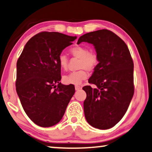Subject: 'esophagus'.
Here are the masks:
<instances>
[{"label": "esophagus", "mask_w": 152, "mask_h": 152, "mask_svg": "<svg viewBox=\"0 0 152 152\" xmlns=\"http://www.w3.org/2000/svg\"><path fill=\"white\" fill-rule=\"evenodd\" d=\"M75 88L76 91H78V90H80V89L81 88V87L80 86H78V85H76L75 86Z\"/></svg>", "instance_id": "esophagus-1"}]
</instances>
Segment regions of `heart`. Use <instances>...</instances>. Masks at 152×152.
<instances>
[{
	"label": "heart",
	"instance_id": "b5f03b06",
	"mask_svg": "<svg viewBox=\"0 0 152 152\" xmlns=\"http://www.w3.org/2000/svg\"><path fill=\"white\" fill-rule=\"evenodd\" d=\"M70 53L75 58L80 59L77 71L71 72L63 77V81L66 84L78 85L88 77L87 71H93L99 64V57L94 51H89L87 47L75 46L70 49ZM58 64L61 69L66 70L68 66V58L64 54L58 57Z\"/></svg>",
	"mask_w": 152,
	"mask_h": 152
}]
</instances>
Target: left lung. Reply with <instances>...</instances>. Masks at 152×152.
<instances>
[{
    "instance_id": "left-lung-1",
    "label": "left lung",
    "mask_w": 152,
    "mask_h": 152,
    "mask_svg": "<svg viewBox=\"0 0 152 152\" xmlns=\"http://www.w3.org/2000/svg\"><path fill=\"white\" fill-rule=\"evenodd\" d=\"M82 42L92 44L99 64L88 80L95 88L86 86L83 102L86 119L99 129L114 127L127 110L134 92V63L128 47L111 31L101 29L81 36Z\"/></svg>"
}]
</instances>
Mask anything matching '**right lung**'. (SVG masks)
<instances>
[{"instance_id": "add662e5", "label": "right lung", "mask_w": 152, "mask_h": 152, "mask_svg": "<svg viewBox=\"0 0 152 152\" xmlns=\"http://www.w3.org/2000/svg\"><path fill=\"white\" fill-rule=\"evenodd\" d=\"M76 38L58 32H40L27 42L17 61V94L25 113L39 126L60 122L75 91L73 85L60 82L58 57Z\"/></svg>"}]
</instances>
